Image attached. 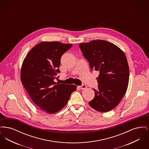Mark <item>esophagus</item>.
Masks as SVG:
<instances>
[{
    "label": "esophagus",
    "mask_w": 149,
    "mask_h": 149,
    "mask_svg": "<svg viewBox=\"0 0 149 149\" xmlns=\"http://www.w3.org/2000/svg\"><path fill=\"white\" fill-rule=\"evenodd\" d=\"M79 87L80 88V89H85L86 88V86L85 85H81V86H79Z\"/></svg>",
    "instance_id": "esophagus-1"
}]
</instances>
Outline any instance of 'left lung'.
Returning a JSON list of instances; mask_svg holds the SVG:
<instances>
[{
    "instance_id": "1",
    "label": "left lung",
    "mask_w": 149,
    "mask_h": 149,
    "mask_svg": "<svg viewBox=\"0 0 149 149\" xmlns=\"http://www.w3.org/2000/svg\"><path fill=\"white\" fill-rule=\"evenodd\" d=\"M92 70L99 71L98 89L89 104L95 110L108 112L117 106L127 89L129 67L125 53L112 43L93 40L79 44Z\"/></svg>"
}]
</instances>
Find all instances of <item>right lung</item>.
Listing matches in <instances>:
<instances>
[{
    "label": "right lung",
    "instance_id": "right-lung-1",
    "mask_svg": "<svg viewBox=\"0 0 149 149\" xmlns=\"http://www.w3.org/2000/svg\"><path fill=\"white\" fill-rule=\"evenodd\" d=\"M72 45L43 41L31 50L23 60L22 83L32 101L47 113H54L68 103L77 86L55 82L60 60Z\"/></svg>",
    "mask_w": 149,
    "mask_h": 149
}]
</instances>
